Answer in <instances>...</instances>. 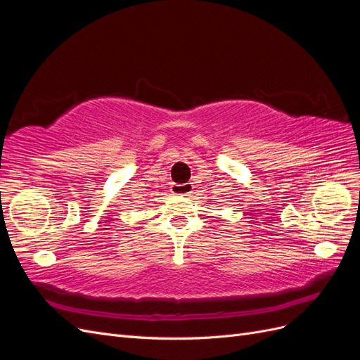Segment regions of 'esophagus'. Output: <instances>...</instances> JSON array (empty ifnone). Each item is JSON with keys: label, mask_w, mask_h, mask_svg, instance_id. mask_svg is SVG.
Returning a JSON list of instances; mask_svg holds the SVG:
<instances>
[{"label": "esophagus", "mask_w": 360, "mask_h": 360, "mask_svg": "<svg viewBox=\"0 0 360 360\" xmlns=\"http://www.w3.org/2000/svg\"><path fill=\"white\" fill-rule=\"evenodd\" d=\"M192 183H183V184H179V183H174L171 186V192L174 195H181V197H189V195L192 193Z\"/></svg>", "instance_id": "esophagus-1"}]
</instances>
